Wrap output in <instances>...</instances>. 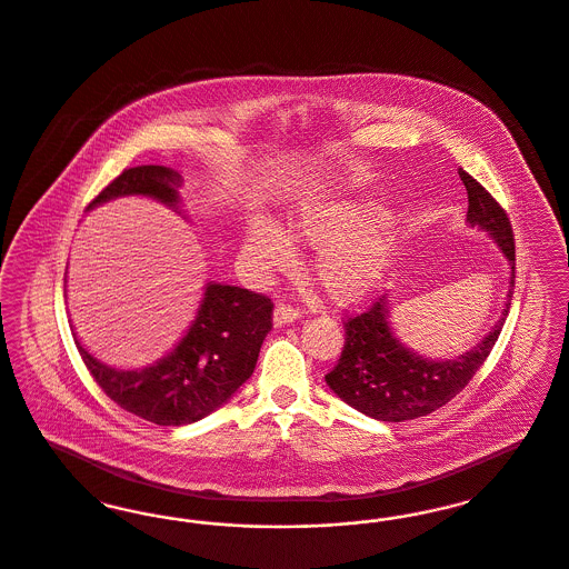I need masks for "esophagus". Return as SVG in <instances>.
<instances>
[{"mask_svg":"<svg viewBox=\"0 0 569 569\" xmlns=\"http://www.w3.org/2000/svg\"><path fill=\"white\" fill-rule=\"evenodd\" d=\"M296 319H299L298 308H293L289 303H276V308H273V326L276 328L293 323Z\"/></svg>","mask_w":569,"mask_h":569,"instance_id":"obj_1","label":"esophagus"}]
</instances>
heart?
Returning <instances> with one entry per match:
<instances>
[{
	"label": "heart",
	"mask_w": 569,
	"mask_h": 569,
	"mask_svg": "<svg viewBox=\"0 0 569 569\" xmlns=\"http://www.w3.org/2000/svg\"><path fill=\"white\" fill-rule=\"evenodd\" d=\"M377 208L370 203H321L299 210L288 236L287 229L270 216H252L246 227V252L261 271L289 270L296 263L293 240L323 243L315 273L329 298L353 303L370 296L388 270L398 236L389 222H372Z\"/></svg>",
	"instance_id": "1"
}]
</instances>
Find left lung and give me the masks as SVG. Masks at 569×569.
<instances>
[{
    "label": "left lung",
    "instance_id": "8db88e82",
    "mask_svg": "<svg viewBox=\"0 0 569 569\" xmlns=\"http://www.w3.org/2000/svg\"><path fill=\"white\" fill-rule=\"evenodd\" d=\"M458 176L469 194L467 222L486 231L509 261L508 301L501 319L473 349L453 359H428L405 347L389 326V299H377L345 323V347L326 375L329 389L359 413L379 421L421 418L460 393L490 356L508 319L516 278V246L508 213L467 171Z\"/></svg>",
    "mask_w": 569,
    "mask_h": 569
}]
</instances>
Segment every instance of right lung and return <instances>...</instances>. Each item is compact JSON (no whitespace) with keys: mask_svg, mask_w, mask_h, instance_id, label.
I'll return each instance as SVG.
<instances>
[{"mask_svg":"<svg viewBox=\"0 0 569 569\" xmlns=\"http://www.w3.org/2000/svg\"><path fill=\"white\" fill-rule=\"evenodd\" d=\"M181 176L160 164L126 169L111 181L88 210L120 197H150L180 210ZM270 298L208 282L192 326L164 358L137 370H118L79 342L77 349L91 377L123 411L158 426H183L222 407L254 372L261 345L271 329Z\"/></svg>","mask_w":569,"mask_h":569,"instance_id":"obj_1","label":"right lung"}]
</instances>
